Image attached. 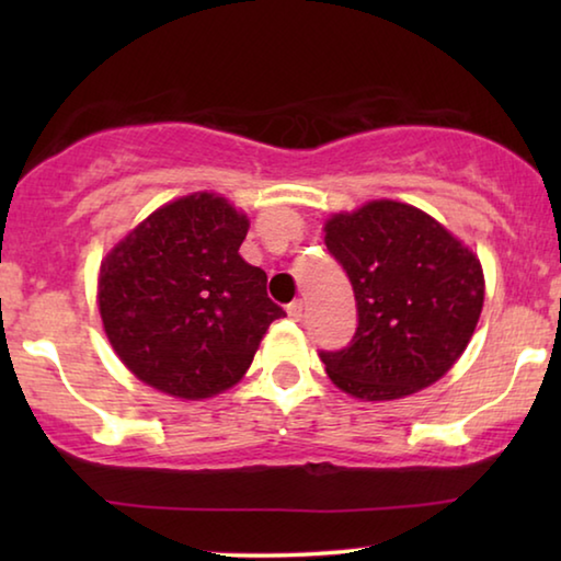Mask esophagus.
<instances>
[{"label":"esophagus","mask_w":561,"mask_h":561,"mask_svg":"<svg viewBox=\"0 0 561 561\" xmlns=\"http://www.w3.org/2000/svg\"><path fill=\"white\" fill-rule=\"evenodd\" d=\"M287 314H289V319L299 321L301 314H304V301L301 299H294L291 304H287Z\"/></svg>","instance_id":"34e87169"}]
</instances>
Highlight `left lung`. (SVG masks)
I'll return each instance as SVG.
<instances>
[{
    "label": "left lung",
    "instance_id": "obj_1",
    "mask_svg": "<svg viewBox=\"0 0 561 561\" xmlns=\"http://www.w3.org/2000/svg\"><path fill=\"white\" fill-rule=\"evenodd\" d=\"M324 232L358 311L348 346L319 354L331 381L360 401H393L448 374L482 311L480 260L431 215L396 201L339 213Z\"/></svg>",
    "mask_w": 561,
    "mask_h": 561
}]
</instances>
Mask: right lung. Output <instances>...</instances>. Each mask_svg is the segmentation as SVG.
<instances>
[{"label":"right lung","mask_w":561,"mask_h":561,"mask_svg":"<svg viewBox=\"0 0 561 561\" xmlns=\"http://www.w3.org/2000/svg\"><path fill=\"white\" fill-rule=\"evenodd\" d=\"M247 215L213 193L168 203L101 262L99 309L113 351L140 381L201 401L232 388L284 309L240 257Z\"/></svg>","instance_id":"1"}]
</instances>
